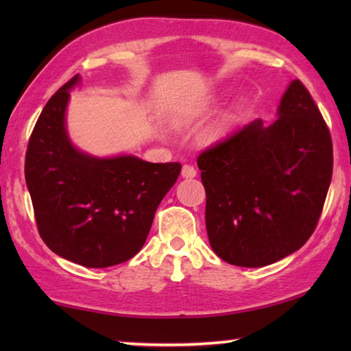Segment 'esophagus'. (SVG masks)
Masks as SVG:
<instances>
[{"label":"esophagus","instance_id":"1","mask_svg":"<svg viewBox=\"0 0 351 351\" xmlns=\"http://www.w3.org/2000/svg\"><path fill=\"white\" fill-rule=\"evenodd\" d=\"M181 176L186 178V180H189V178H195L197 176V170H195L192 165H182V170H181Z\"/></svg>","mask_w":351,"mask_h":351}]
</instances>
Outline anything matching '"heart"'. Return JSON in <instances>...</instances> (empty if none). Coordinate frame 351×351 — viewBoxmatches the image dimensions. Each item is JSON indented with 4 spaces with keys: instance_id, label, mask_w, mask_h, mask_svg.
<instances>
[{
    "instance_id": "obj_1",
    "label": "heart",
    "mask_w": 351,
    "mask_h": 351,
    "mask_svg": "<svg viewBox=\"0 0 351 351\" xmlns=\"http://www.w3.org/2000/svg\"><path fill=\"white\" fill-rule=\"evenodd\" d=\"M206 111H207V108H201V110H193V111L184 112V114L180 119H178V122L187 123L190 121H193V119H197L198 116L204 114ZM226 134H228V123H226V122H217V123H213V125H210L209 128L206 130V132L203 133V136H201V139H203L204 144L210 145V144H217V142L221 141Z\"/></svg>"
}]
</instances>
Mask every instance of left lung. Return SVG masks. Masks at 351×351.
Here are the masks:
<instances>
[{
	"label": "left lung",
	"mask_w": 351,
	"mask_h": 351,
	"mask_svg": "<svg viewBox=\"0 0 351 351\" xmlns=\"http://www.w3.org/2000/svg\"><path fill=\"white\" fill-rule=\"evenodd\" d=\"M277 121L249 122L199 154L206 229L219 258L261 268L300 249L316 229L332 175L330 130L300 80Z\"/></svg>",
	"instance_id": "obj_1"
}]
</instances>
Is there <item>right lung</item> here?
Masks as SVG:
<instances>
[{"instance_id": "obj_1", "label": "right lung", "mask_w": 351, "mask_h": 351, "mask_svg": "<svg viewBox=\"0 0 351 351\" xmlns=\"http://www.w3.org/2000/svg\"><path fill=\"white\" fill-rule=\"evenodd\" d=\"M77 74L45 105L29 139L25 175L46 246L86 268H108L138 254L154 212L181 164L133 154L99 158L69 139L66 108Z\"/></svg>"}]
</instances>
